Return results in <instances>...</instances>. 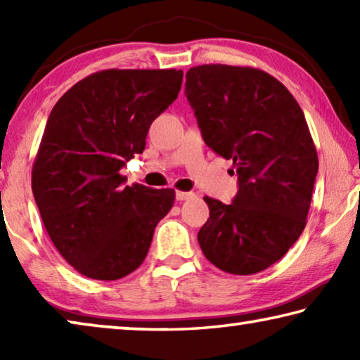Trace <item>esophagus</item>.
Returning <instances> with one entry per match:
<instances>
[{
	"label": "esophagus",
	"mask_w": 360,
	"mask_h": 360,
	"mask_svg": "<svg viewBox=\"0 0 360 360\" xmlns=\"http://www.w3.org/2000/svg\"><path fill=\"white\" fill-rule=\"evenodd\" d=\"M193 197H195L193 192H182V191L176 192V200H179V202H184V200L193 198Z\"/></svg>",
	"instance_id": "1"
}]
</instances>
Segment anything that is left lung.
Listing matches in <instances>:
<instances>
[{"label": "left lung", "instance_id": "1", "mask_svg": "<svg viewBox=\"0 0 360 360\" xmlns=\"http://www.w3.org/2000/svg\"><path fill=\"white\" fill-rule=\"evenodd\" d=\"M186 95L206 146L238 174L230 205L205 197L198 231L212 265L254 275L289 251L307 225L319 162L302 108L284 85L251 66L200 65Z\"/></svg>", "mask_w": 360, "mask_h": 360}]
</instances>
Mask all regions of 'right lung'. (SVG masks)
I'll list each match as a JSON object with an SVG mask.
<instances>
[{
  "label": "right lung",
  "mask_w": 360,
  "mask_h": 360,
  "mask_svg": "<svg viewBox=\"0 0 360 360\" xmlns=\"http://www.w3.org/2000/svg\"><path fill=\"white\" fill-rule=\"evenodd\" d=\"M181 70H103L72 85L49 115L32 188L49 236L81 275L114 281L143 264L173 188L124 186L149 127L178 98Z\"/></svg>",
  "instance_id": "right-lung-1"
}]
</instances>
